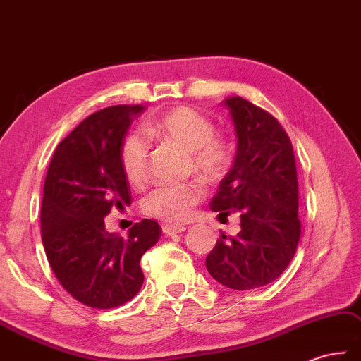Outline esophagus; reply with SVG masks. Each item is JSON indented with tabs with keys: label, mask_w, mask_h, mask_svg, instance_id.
Returning a JSON list of instances; mask_svg holds the SVG:
<instances>
[{
	"label": "esophagus",
	"mask_w": 361,
	"mask_h": 361,
	"mask_svg": "<svg viewBox=\"0 0 361 361\" xmlns=\"http://www.w3.org/2000/svg\"><path fill=\"white\" fill-rule=\"evenodd\" d=\"M185 230H187V227L180 226V224H164V226H162V231L166 236L178 235V233H182V231H185Z\"/></svg>",
	"instance_id": "34e87169"
}]
</instances>
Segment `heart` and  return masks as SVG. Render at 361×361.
Wrapping results in <instances>:
<instances>
[{"label": "heart", "instance_id": "obj_1", "mask_svg": "<svg viewBox=\"0 0 361 361\" xmlns=\"http://www.w3.org/2000/svg\"><path fill=\"white\" fill-rule=\"evenodd\" d=\"M148 135L162 139L188 153L193 170L207 180H218L230 168L231 147L228 140L214 133L210 118L190 106H178L149 122L145 128ZM149 145L140 134H130L120 148L126 179L139 183L145 179ZM205 197V188L199 180L173 185H162L143 197L142 210L148 216L168 222L185 221L193 207Z\"/></svg>", "mask_w": 361, "mask_h": 361}]
</instances>
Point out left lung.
I'll list each match as a JSON object with an SVG mask.
<instances>
[{
    "label": "left lung",
    "instance_id": "left-lung-1",
    "mask_svg": "<svg viewBox=\"0 0 361 361\" xmlns=\"http://www.w3.org/2000/svg\"><path fill=\"white\" fill-rule=\"evenodd\" d=\"M235 123L238 149L210 208L239 213L241 231L222 235L205 266L233 290L267 286L283 274L301 236L293 147L278 120L243 97L224 102Z\"/></svg>",
    "mask_w": 361,
    "mask_h": 361
}]
</instances>
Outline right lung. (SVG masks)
Instances as JSON below:
<instances>
[{
    "mask_svg": "<svg viewBox=\"0 0 361 361\" xmlns=\"http://www.w3.org/2000/svg\"><path fill=\"white\" fill-rule=\"evenodd\" d=\"M142 105H117L86 117L63 139L47 168L42 239L59 283L87 307L113 309L139 293L140 258L160 235L156 221L143 219L128 238L109 233L111 208L131 204L120 148Z\"/></svg>",
    "mask_w": 361,
    "mask_h": 361,
    "instance_id": "obj_1",
    "label": "right lung"
}]
</instances>
